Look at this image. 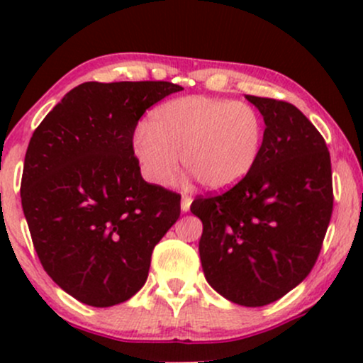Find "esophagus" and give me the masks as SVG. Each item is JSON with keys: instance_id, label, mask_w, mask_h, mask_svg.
Segmentation results:
<instances>
[{"instance_id": "34e87169", "label": "esophagus", "mask_w": 363, "mask_h": 363, "mask_svg": "<svg viewBox=\"0 0 363 363\" xmlns=\"http://www.w3.org/2000/svg\"><path fill=\"white\" fill-rule=\"evenodd\" d=\"M191 203H193V198L191 196H182V201H181V210L182 211H189L191 208Z\"/></svg>"}]
</instances>
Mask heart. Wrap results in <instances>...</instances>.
I'll use <instances>...</instances> for the list:
<instances>
[{
	"mask_svg": "<svg viewBox=\"0 0 363 363\" xmlns=\"http://www.w3.org/2000/svg\"><path fill=\"white\" fill-rule=\"evenodd\" d=\"M264 123L239 101L189 95L148 114L133 136V155L152 184L170 186L182 165L208 189H227L247 176L261 155Z\"/></svg>",
	"mask_w": 363,
	"mask_h": 363,
	"instance_id": "obj_1",
	"label": "heart"
}]
</instances>
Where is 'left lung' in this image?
Returning <instances> with one entry per match:
<instances>
[{
    "instance_id": "8db88e82",
    "label": "left lung",
    "mask_w": 363,
    "mask_h": 363,
    "mask_svg": "<svg viewBox=\"0 0 363 363\" xmlns=\"http://www.w3.org/2000/svg\"><path fill=\"white\" fill-rule=\"evenodd\" d=\"M264 119L256 165L227 193L196 198L206 281L227 301L268 306L314 268L333 211L326 141L295 106L245 95Z\"/></svg>"
}]
</instances>
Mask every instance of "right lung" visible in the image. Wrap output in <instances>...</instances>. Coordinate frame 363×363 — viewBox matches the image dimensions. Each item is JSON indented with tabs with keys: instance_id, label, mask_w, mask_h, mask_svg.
Masks as SVG:
<instances>
[{
	"instance_id": "right-lung-1",
	"label": "right lung",
	"mask_w": 363,
	"mask_h": 363,
	"mask_svg": "<svg viewBox=\"0 0 363 363\" xmlns=\"http://www.w3.org/2000/svg\"><path fill=\"white\" fill-rule=\"evenodd\" d=\"M170 82H86L45 116L25 153L23 215L44 269L66 294L111 307L148 278L153 247L181 215V196L148 184L133 135Z\"/></svg>"
}]
</instances>
